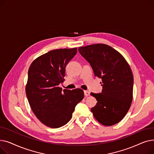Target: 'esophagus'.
Segmentation results:
<instances>
[{
    "label": "esophagus",
    "mask_w": 154,
    "mask_h": 154,
    "mask_svg": "<svg viewBox=\"0 0 154 154\" xmlns=\"http://www.w3.org/2000/svg\"><path fill=\"white\" fill-rule=\"evenodd\" d=\"M84 95L85 97H87L88 95H90V92L88 91H84Z\"/></svg>",
    "instance_id": "obj_1"
}]
</instances>
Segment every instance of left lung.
<instances>
[{"instance_id":"obj_1","label":"left lung","mask_w":154,"mask_h":154,"mask_svg":"<svg viewBox=\"0 0 154 154\" xmlns=\"http://www.w3.org/2000/svg\"><path fill=\"white\" fill-rule=\"evenodd\" d=\"M79 51L90 63L94 75L102 80V92L91 93L97 100L91 109L94 117L106 126L117 124L132 102L134 77L130 66L122 55L108 45L80 47Z\"/></svg>"}]
</instances>
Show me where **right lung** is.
I'll list each match as a JSON object with an SVG mask.
<instances>
[{
	"instance_id": "add662e5",
	"label": "right lung",
	"mask_w": 154,
	"mask_h": 154,
	"mask_svg": "<svg viewBox=\"0 0 154 154\" xmlns=\"http://www.w3.org/2000/svg\"><path fill=\"white\" fill-rule=\"evenodd\" d=\"M77 52V48H60L38 57L30 65L26 87L30 106L44 125L59 128L68 123L77 104L84 97L80 88L63 89L66 67Z\"/></svg>"
}]
</instances>
